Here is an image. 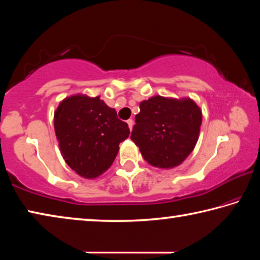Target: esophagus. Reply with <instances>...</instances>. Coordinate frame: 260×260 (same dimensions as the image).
<instances>
[{"label": "esophagus", "mask_w": 260, "mask_h": 260, "mask_svg": "<svg viewBox=\"0 0 260 260\" xmlns=\"http://www.w3.org/2000/svg\"><path fill=\"white\" fill-rule=\"evenodd\" d=\"M127 124H128V127H129V129H131V131L133 129V125H134V121H133V119H128V120H127Z\"/></svg>", "instance_id": "obj_1"}]
</instances>
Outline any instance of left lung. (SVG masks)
<instances>
[{
  "instance_id": "8db88e82",
  "label": "left lung",
  "mask_w": 260,
  "mask_h": 260,
  "mask_svg": "<svg viewBox=\"0 0 260 260\" xmlns=\"http://www.w3.org/2000/svg\"><path fill=\"white\" fill-rule=\"evenodd\" d=\"M131 139L144 159L159 169L179 166L195 148L202 111L190 99L153 96L140 103Z\"/></svg>"
}]
</instances>
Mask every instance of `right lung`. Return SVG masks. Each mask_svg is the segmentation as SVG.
<instances>
[{
  "mask_svg": "<svg viewBox=\"0 0 260 260\" xmlns=\"http://www.w3.org/2000/svg\"><path fill=\"white\" fill-rule=\"evenodd\" d=\"M61 156L80 177L95 179L116 158L119 143L129 135L126 122L102 100L73 95L59 103L54 116Z\"/></svg>",
  "mask_w": 260,
  "mask_h": 260,
  "instance_id": "1",
  "label": "right lung"
}]
</instances>
